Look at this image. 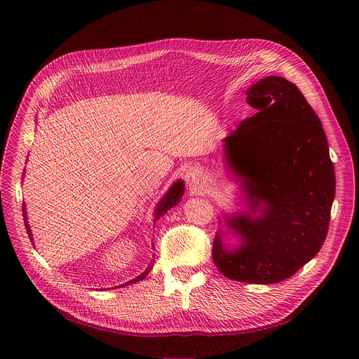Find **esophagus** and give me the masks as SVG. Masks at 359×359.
<instances>
[{
  "label": "esophagus",
  "mask_w": 359,
  "mask_h": 359,
  "mask_svg": "<svg viewBox=\"0 0 359 359\" xmlns=\"http://www.w3.org/2000/svg\"><path fill=\"white\" fill-rule=\"evenodd\" d=\"M186 182L190 187L196 189L201 184V180H203V172L201 169L198 168H190L187 172H186Z\"/></svg>",
  "instance_id": "esophagus-1"
}]
</instances>
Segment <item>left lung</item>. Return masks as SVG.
Returning a JSON list of instances; mask_svg holds the SVG:
<instances>
[{
  "instance_id": "1",
  "label": "left lung",
  "mask_w": 359,
  "mask_h": 359,
  "mask_svg": "<svg viewBox=\"0 0 359 359\" xmlns=\"http://www.w3.org/2000/svg\"><path fill=\"white\" fill-rule=\"evenodd\" d=\"M247 102L257 114L224 137L226 163L248 204L224 216L241 243L229 248L217 233L212 254L230 280L274 284L321 250L335 172L321 121L292 82L267 76L247 89Z\"/></svg>"
}]
</instances>
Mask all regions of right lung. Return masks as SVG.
<instances>
[{
	"label": "right lung",
	"instance_id": "add662e5",
	"mask_svg": "<svg viewBox=\"0 0 359 359\" xmlns=\"http://www.w3.org/2000/svg\"><path fill=\"white\" fill-rule=\"evenodd\" d=\"M183 191H184V183H183V180H177L176 183L172 184V187L169 189V191L165 194V197H163V198L161 200V203L158 204V208H156V210H155V222H156L159 217H162L169 209H172L173 206H176V204L180 201V198H182V196H183ZM22 206H25V204H22ZM22 213H24V220H25V229H27V233H28V236H29V238H31V243H32V233H31L29 224H28V222H27V212H25V208H22ZM151 269H153V262L149 264V267H147L139 277H136V278H133V280H130V281L122 284V287H123V285H129V284H135V283L143 280V278L150 273ZM119 287H121V285H119Z\"/></svg>",
	"mask_w": 359,
	"mask_h": 359
}]
</instances>
